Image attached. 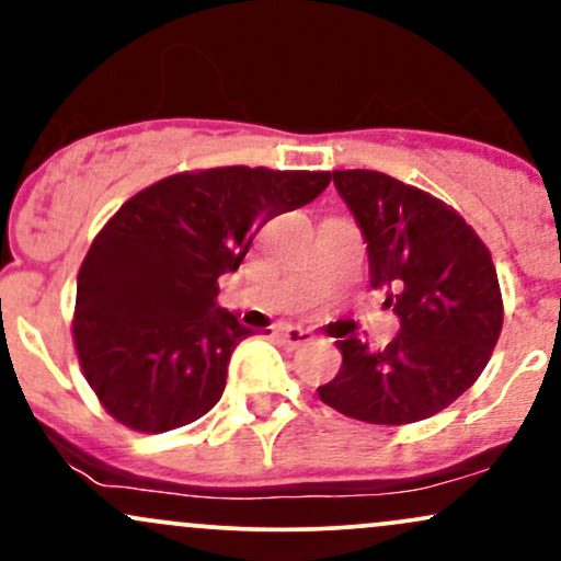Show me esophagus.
Listing matches in <instances>:
<instances>
[{"label": "esophagus", "instance_id": "34e87169", "mask_svg": "<svg viewBox=\"0 0 561 561\" xmlns=\"http://www.w3.org/2000/svg\"><path fill=\"white\" fill-rule=\"evenodd\" d=\"M279 340L285 345H293V347H300V345H308L313 343V334L308 330H302V327H279Z\"/></svg>", "mask_w": 561, "mask_h": 561}]
</instances>
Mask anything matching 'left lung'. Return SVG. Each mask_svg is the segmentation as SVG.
<instances>
[{
  "instance_id": "left-lung-1",
  "label": "left lung",
  "mask_w": 561,
  "mask_h": 561,
  "mask_svg": "<svg viewBox=\"0 0 561 561\" xmlns=\"http://www.w3.org/2000/svg\"><path fill=\"white\" fill-rule=\"evenodd\" d=\"M369 250L371 287L401 319L385 351L337 340L343 366L319 398L369 424L427 420L482 375L504 302L491 250L450 205L379 171H332Z\"/></svg>"
}]
</instances>
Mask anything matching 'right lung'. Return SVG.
<instances>
[{
  "label": "right lung",
  "mask_w": 561,
  "mask_h": 561,
  "mask_svg": "<svg viewBox=\"0 0 561 561\" xmlns=\"http://www.w3.org/2000/svg\"><path fill=\"white\" fill-rule=\"evenodd\" d=\"M330 171H184L126 199L94 237L76 285L73 343L89 388L137 433L199 420L227 388L250 330L216 306L259 229L302 208Z\"/></svg>",
  "instance_id": "add662e5"
}]
</instances>
